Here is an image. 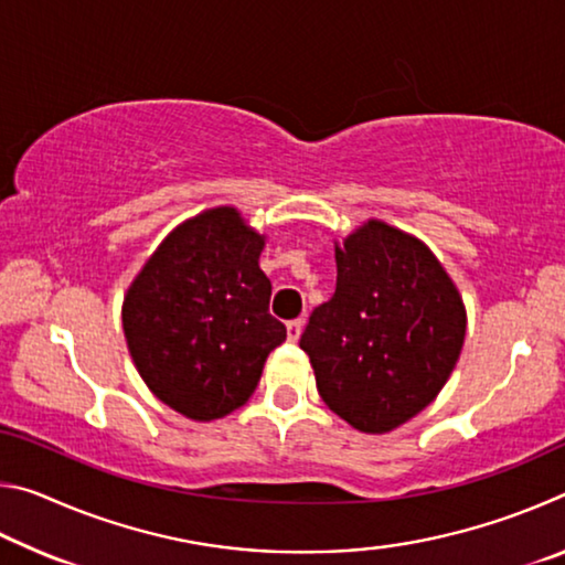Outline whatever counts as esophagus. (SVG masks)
<instances>
[{
  "instance_id": "obj_1",
  "label": "esophagus",
  "mask_w": 565,
  "mask_h": 565,
  "mask_svg": "<svg viewBox=\"0 0 565 565\" xmlns=\"http://www.w3.org/2000/svg\"><path fill=\"white\" fill-rule=\"evenodd\" d=\"M301 329H303V321L301 319H294V321L286 323V337H289V341H299Z\"/></svg>"
}]
</instances>
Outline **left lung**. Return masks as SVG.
I'll use <instances>...</instances> for the list:
<instances>
[{"mask_svg": "<svg viewBox=\"0 0 565 565\" xmlns=\"http://www.w3.org/2000/svg\"><path fill=\"white\" fill-rule=\"evenodd\" d=\"M463 337V301L431 248L371 218L337 244V291L299 347L323 404L363 434H386L438 396Z\"/></svg>", "mask_w": 565, "mask_h": 565, "instance_id": "left-lung-1", "label": "left lung"}]
</instances>
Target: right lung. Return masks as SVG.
<instances>
[{
	"label": "right lung",
	"mask_w": 565,
	"mask_h": 565,
	"mask_svg": "<svg viewBox=\"0 0 565 565\" xmlns=\"http://www.w3.org/2000/svg\"><path fill=\"white\" fill-rule=\"evenodd\" d=\"M264 236L234 206L179 224L131 281L127 347L151 394L191 420L244 406L286 327L269 313Z\"/></svg>",
	"instance_id": "obj_1"
}]
</instances>
